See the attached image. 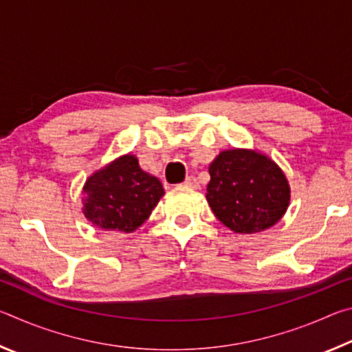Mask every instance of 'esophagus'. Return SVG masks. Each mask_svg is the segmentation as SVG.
<instances>
[{
	"label": "esophagus",
	"mask_w": 352,
	"mask_h": 352,
	"mask_svg": "<svg viewBox=\"0 0 352 352\" xmlns=\"http://www.w3.org/2000/svg\"><path fill=\"white\" fill-rule=\"evenodd\" d=\"M183 184H184V186H189V188H199V182H197V178L192 177V175L186 177V180L183 182Z\"/></svg>",
	"instance_id": "1"
}]
</instances>
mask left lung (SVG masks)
I'll use <instances>...</instances> for the list:
<instances>
[{
    "label": "left lung",
    "mask_w": 352,
    "mask_h": 352,
    "mask_svg": "<svg viewBox=\"0 0 352 352\" xmlns=\"http://www.w3.org/2000/svg\"><path fill=\"white\" fill-rule=\"evenodd\" d=\"M206 200L231 231L253 234L279 222L290 201L284 172L265 155L247 148L220 152L210 164Z\"/></svg>",
    "instance_id": "8db88e82"
}]
</instances>
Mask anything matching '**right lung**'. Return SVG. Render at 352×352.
<instances>
[{
  "mask_svg": "<svg viewBox=\"0 0 352 352\" xmlns=\"http://www.w3.org/2000/svg\"><path fill=\"white\" fill-rule=\"evenodd\" d=\"M163 195L162 182L142 170L133 155H124L88 178L82 211L100 230L132 233Z\"/></svg>",
  "mask_w": 352,
  "mask_h": 352,
  "instance_id": "add662e5",
  "label": "right lung"
}]
</instances>
